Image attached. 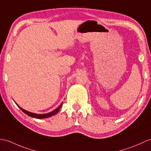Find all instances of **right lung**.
I'll use <instances>...</instances> for the list:
<instances>
[{
	"mask_svg": "<svg viewBox=\"0 0 151 151\" xmlns=\"http://www.w3.org/2000/svg\"><path fill=\"white\" fill-rule=\"evenodd\" d=\"M15 104H17V106L20 109L21 111H22L24 113L26 114L28 116H31V117H33V118H37V119L46 118H49V117L52 116L56 114L59 111V110L60 109V108L62 107V105H63V103H62L57 109H55L54 111H52L50 112V113H46V114H36V113H31V112H29V111H26L25 109H24L21 108L16 102H15Z\"/></svg>",
	"mask_w": 151,
	"mask_h": 151,
	"instance_id": "obj_1",
	"label": "right lung"
}]
</instances>
